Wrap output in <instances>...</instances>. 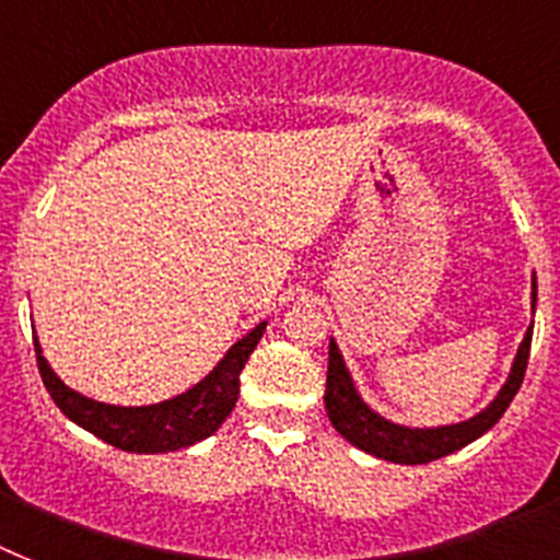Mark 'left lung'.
<instances>
[{"mask_svg":"<svg viewBox=\"0 0 560 560\" xmlns=\"http://www.w3.org/2000/svg\"><path fill=\"white\" fill-rule=\"evenodd\" d=\"M535 302H538V281L532 276V313H535ZM532 345V325L526 327L524 342L517 345L515 362L509 368L506 383L494 394V399L483 411H477L475 417L463 422H452V425H434V429H411L402 422H394L383 417L380 411L368 406L362 394H359L357 383H353L351 371L345 365L339 345L330 339V351H327V388H325V408L327 417L334 422V429L342 434L345 440L362 452L374 454L380 460L402 463V466H420V463L440 460L445 454L457 452L463 445L475 443L477 438H483L486 431L492 429L494 422L501 420L509 402L515 399L517 388L524 383L526 359H529Z\"/></svg>","mask_w":560,"mask_h":560,"instance_id":"obj_1","label":"left lung"}]
</instances>
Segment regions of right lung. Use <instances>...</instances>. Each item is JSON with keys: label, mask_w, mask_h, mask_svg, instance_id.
<instances>
[{"label": "right lung", "mask_w": 560, "mask_h": 560, "mask_svg": "<svg viewBox=\"0 0 560 560\" xmlns=\"http://www.w3.org/2000/svg\"><path fill=\"white\" fill-rule=\"evenodd\" d=\"M265 327L267 322H258L247 336H241L201 383H195L177 397L152 402V406H108V402L85 397L80 390L68 388L54 374L36 336L34 351L45 388L68 420L122 452L166 454L201 443L221 429V422L230 417L238 402L241 371L247 365L249 353L256 351Z\"/></svg>", "instance_id": "1"}]
</instances>
